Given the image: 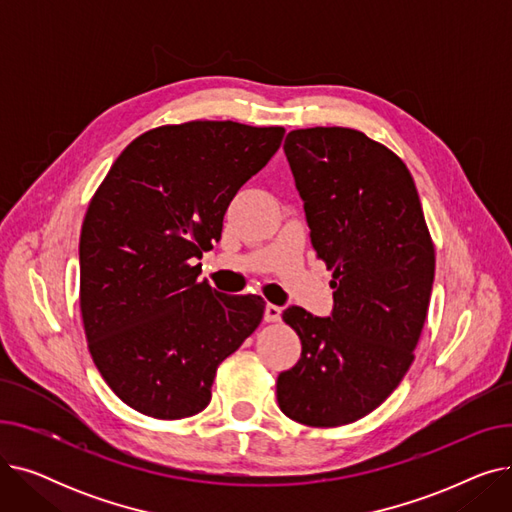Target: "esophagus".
Returning a JSON list of instances; mask_svg holds the SVG:
<instances>
[{
  "label": "esophagus",
  "mask_w": 512,
  "mask_h": 512,
  "mask_svg": "<svg viewBox=\"0 0 512 512\" xmlns=\"http://www.w3.org/2000/svg\"><path fill=\"white\" fill-rule=\"evenodd\" d=\"M263 317H265V321H280V317H282V309L278 307V305H272V303H267L265 305V313H263Z\"/></svg>",
  "instance_id": "34e87169"
}]
</instances>
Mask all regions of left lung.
Instances as JSON below:
<instances>
[{
  "mask_svg": "<svg viewBox=\"0 0 512 512\" xmlns=\"http://www.w3.org/2000/svg\"><path fill=\"white\" fill-rule=\"evenodd\" d=\"M284 153L311 245L332 274L334 307L284 309L301 359L278 375V405L311 427L353 423L394 392L413 363L432 297L436 255L411 172L363 132H288Z\"/></svg>",
  "mask_w": 512,
  "mask_h": 512,
  "instance_id": "8db88e82",
  "label": "left lung"
}]
</instances>
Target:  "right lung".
Segmentation results:
<instances>
[{
	"mask_svg": "<svg viewBox=\"0 0 512 512\" xmlns=\"http://www.w3.org/2000/svg\"><path fill=\"white\" fill-rule=\"evenodd\" d=\"M284 139L282 126L197 120L134 139L97 188L80 232V311L91 357L128 407L201 413L218 365L255 332L265 303L199 280L224 213Z\"/></svg>",
	"mask_w": 512,
	"mask_h": 512,
	"instance_id": "obj_1",
	"label": "right lung"
}]
</instances>
